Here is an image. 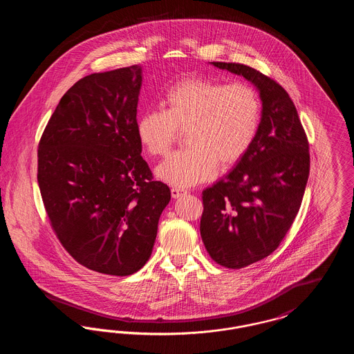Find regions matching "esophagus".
Segmentation results:
<instances>
[{
    "mask_svg": "<svg viewBox=\"0 0 354 354\" xmlns=\"http://www.w3.org/2000/svg\"><path fill=\"white\" fill-rule=\"evenodd\" d=\"M171 195H172L174 199H179L180 196L185 195V189H180V188H172L171 189Z\"/></svg>",
    "mask_w": 354,
    "mask_h": 354,
    "instance_id": "34e87169",
    "label": "esophagus"
}]
</instances>
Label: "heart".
I'll use <instances>...</instances> for the list:
<instances>
[{"mask_svg":"<svg viewBox=\"0 0 354 354\" xmlns=\"http://www.w3.org/2000/svg\"><path fill=\"white\" fill-rule=\"evenodd\" d=\"M166 110H146L136 122L139 143L152 156H163L185 130L188 147L174 152L156 169V176L175 187L187 188L212 179L219 163H237L257 135L261 101L251 84H225L191 77L171 86Z\"/></svg>","mask_w":354,"mask_h":354,"instance_id":"b5f03b06","label":"heart"}]
</instances>
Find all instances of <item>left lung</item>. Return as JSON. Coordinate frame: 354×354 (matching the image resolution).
<instances>
[{"label":"left lung","mask_w":354,"mask_h":354,"mask_svg":"<svg viewBox=\"0 0 354 354\" xmlns=\"http://www.w3.org/2000/svg\"><path fill=\"white\" fill-rule=\"evenodd\" d=\"M211 65L250 81L263 106L250 150L203 191L205 250L220 266L240 270L270 256L289 231L309 176V145L293 102L276 81L241 64Z\"/></svg>","instance_id":"8db88e82"}]
</instances>
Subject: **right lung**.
Masks as SVG:
<instances>
[{"label":"right lung","instance_id":"1","mask_svg":"<svg viewBox=\"0 0 354 354\" xmlns=\"http://www.w3.org/2000/svg\"><path fill=\"white\" fill-rule=\"evenodd\" d=\"M142 68L73 84L38 146V185L61 244L88 270L129 276L150 259L169 185L152 180L136 135Z\"/></svg>","mask_w":354,"mask_h":354}]
</instances>
